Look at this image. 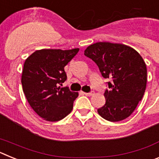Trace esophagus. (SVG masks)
<instances>
[{"instance_id": "obj_1", "label": "esophagus", "mask_w": 159, "mask_h": 159, "mask_svg": "<svg viewBox=\"0 0 159 159\" xmlns=\"http://www.w3.org/2000/svg\"><path fill=\"white\" fill-rule=\"evenodd\" d=\"M84 95H88V96H92V95H94V92H88V93H87V92H84Z\"/></svg>"}]
</instances>
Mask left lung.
I'll return each mask as SVG.
<instances>
[{
	"instance_id": "1",
	"label": "left lung",
	"mask_w": 159,
	"mask_h": 159,
	"mask_svg": "<svg viewBox=\"0 0 159 159\" xmlns=\"http://www.w3.org/2000/svg\"><path fill=\"white\" fill-rule=\"evenodd\" d=\"M84 55L99 67L107 82L106 103L98 109L99 116L110 122L127 119L135 110L147 87V66L139 53L122 43L98 42L88 46Z\"/></svg>"
}]
</instances>
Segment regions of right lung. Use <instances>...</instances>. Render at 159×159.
I'll return each instance as SVG.
<instances>
[{
    "label": "right lung",
    "instance_id": "right-lung-1",
    "mask_svg": "<svg viewBox=\"0 0 159 159\" xmlns=\"http://www.w3.org/2000/svg\"><path fill=\"white\" fill-rule=\"evenodd\" d=\"M78 52L79 48L41 49L25 60L21 76L23 92L31 107L44 120L60 121L72 110L78 92L60 85L67 80L64 67Z\"/></svg>",
    "mask_w": 159,
    "mask_h": 159
}]
</instances>
